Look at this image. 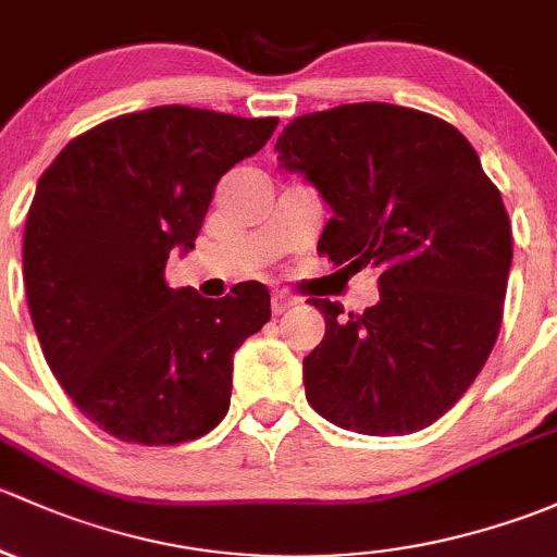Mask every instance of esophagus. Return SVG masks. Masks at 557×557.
Returning <instances> with one entry per match:
<instances>
[{
	"label": "esophagus",
	"instance_id": "esophagus-1",
	"mask_svg": "<svg viewBox=\"0 0 557 557\" xmlns=\"http://www.w3.org/2000/svg\"><path fill=\"white\" fill-rule=\"evenodd\" d=\"M297 297H292V295H286V292H276V295H273V302H271V308H273V313H276V317H281V313L284 311H289L292 306H297Z\"/></svg>",
	"mask_w": 557,
	"mask_h": 557
}]
</instances>
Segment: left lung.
Returning a JSON list of instances; mask_svg holds the SVG:
<instances>
[{"label": "left lung", "instance_id": "obj_1", "mask_svg": "<svg viewBox=\"0 0 557 557\" xmlns=\"http://www.w3.org/2000/svg\"><path fill=\"white\" fill-rule=\"evenodd\" d=\"M332 206L319 255L381 271L364 313L311 297L324 341L302 359L306 397L348 432L394 437L463 397L502 330L512 225L474 147L445 120L381 101L295 117L278 141Z\"/></svg>", "mask_w": 557, "mask_h": 557}]
</instances>
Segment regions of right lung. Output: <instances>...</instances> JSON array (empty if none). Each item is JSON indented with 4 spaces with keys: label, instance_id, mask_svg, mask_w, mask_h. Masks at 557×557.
<instances>
[{
    "label": "right lung",
    "instance_id": "obj_1",
    "mask_svg": "<svg viewBox=\"0 0 557 557\" xmlns=\"http://www.w3.org/2000/svg\"><path fill=\"white\" fill-rule=\"evenodd\" d=\"M276 125L152 107L74 136L39 176L23 231L28 313L55 381L112 437L180 445L225 418L233 354L271 321L268 286L209 300L171 289L165 262L193 249L216 182Z\"/></svg>",
    "mask_w": 557,
    "mask_h": 557
}]
</instances>
